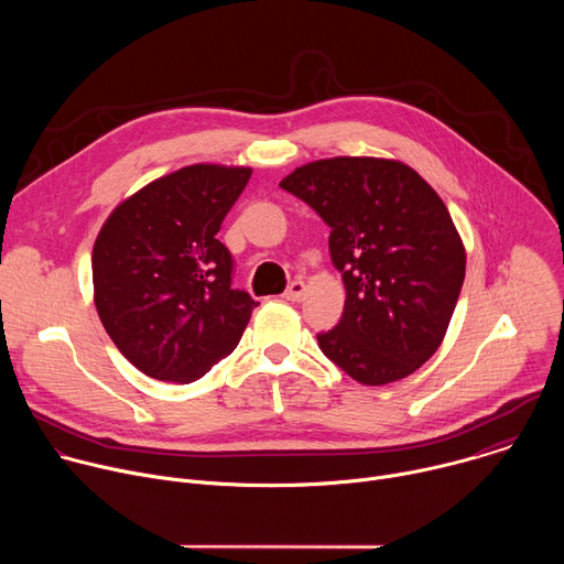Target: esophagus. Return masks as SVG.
I'll list each match as a JSON object with an SVG mask.
<instances>
[{
	"label": "esophagus",
	"instance_id": "obj_1",
	"mask_svg": "<svg viewBox=\"0 0 564 564\" xmlns=\"http://www.w3.org/2000/svg\"><path fill=\"white\" fill-rule=\"evenodd\" d=\"M305 290H307V288H305L303 281H292V283L288 285V290H285L283 296H285L288 301H301V299L305 296Z\"/></svg>",
	"mask_w": 564,
	"mask_h": 564
}]
</instances>
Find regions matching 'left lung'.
<instances>
[{"instance_id":"left-lung-1","label":"left lung","mask_w":564,"mask_h":564,"mask_svg":"<svg viewBox=\"0 0 564 564\" xmlns=\"http://www.w3.org/2000/svg\"><path fill=\"white\" fill-rule=\"evenodd\" d=\"M281 187L330 227L346 285L339 324L318 348L355 381L413 375L440 348L464 283L466 252L437 192L399 160L339 155L296 167Z\"/></svg>"}]
</instances>
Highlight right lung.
<instances>
[{"label": "right lung", "mask_w": 564, "mask_h": 564, "mask_svg": "<svg viewBox=\"0 0 564 564\" xmlns=\"http://www.w3.org/2000/svg\"><path fill=\"white\" fill-rule=\"evenodd\" d=\"M250 167L189 165L122 200L94 246V301L118 350L144 375L189 383L229 355L259 305L234 290L216 238Z\"/></svg>", "instance_id": "add662e5"}]
</instances>
